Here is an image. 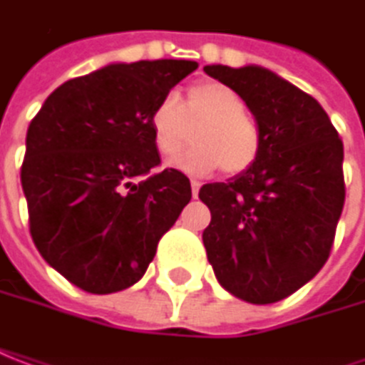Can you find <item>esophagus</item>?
I'll return each mask as SVG.
<instances>
[{
    "label": "esophagus",
    "mask_w": 365,
    "mask_h": 365,
    "mask_svg": "<svg viewBox=\"0 0 365 365\" xmlns=\"http://www.w3.org/2000/svg\"><path fill=\"white\" fill-rule=\"evenodd\" d=\"M190 188H192V197L197 198L198 188H200V182H198V180H190Z\"/></svg>",
    "instance_id": "esophagus-1"
}]
</instances>
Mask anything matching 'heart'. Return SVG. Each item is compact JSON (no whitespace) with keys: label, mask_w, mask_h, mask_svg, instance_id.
<instances>
[{"label":"heart","mask_w":365,"mask_h":365,"mask_svg":"<svg viewBox=\"0 0 365 365\" xmlns=\"http://www.w3.org/2000/svg\"><path fill=\"white\" fill-rule=\"evenodd\" d=\"M192 129L197 145L170 160V167L187 175H208L220 167L230 175L242 173L262 147L260 129L246 115L245 101L222 83L192 87L182 105L167 95L150 113L153 140L163 157L182 149Z\"/></svg>","instance_id":"obj_1"}]
</instances>
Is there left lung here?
Listing matches in <instances>:
<instances>
[{"label": "left lung", "mask_w": 365, "mask_h": 365, "mask_svg": "<svg viewBox=\"0 0 365 365\" xmlns=\"http://www.w3.org/2000/svg\"><path fill=\"white\" fill-rule=\"evenodd\" d=\"M255 115L262 147L226 182L202 185V232L216 280L236 298L272 304L310 282L330 256L340 220L344 145L312 95L260 65H207Z\"/></svg>", "instance_id": "8db88e82"}]
</instances>
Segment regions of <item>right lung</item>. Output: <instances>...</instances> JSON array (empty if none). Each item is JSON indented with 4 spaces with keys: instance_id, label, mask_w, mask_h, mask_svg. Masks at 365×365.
<instances>
[{
    "instance_id": "add662e5",
    "label": "right lung",
    "mask_w": 365,
    "mask_h": 365,
    "mask_svg": "<svg viewBox=\"0 0 365 365\" xmlns=\"http://www.w3.org/2000/svg\"><path fill=\"white\" fill-rule=\"evenodd\" d=\"M197 61L110 63L69 79L29 123L21 167L29 230L43 260L77 288L137 284L160 236L192 197L160 163L150 113Z\"/></svg>"
}]
</instances>
